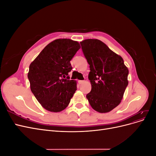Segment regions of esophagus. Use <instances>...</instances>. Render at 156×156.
<instances>
[{
	"mask_svg": "<svg viewBox=\"0 0 156 156\" xmlns=\"http://www.w3.org/2000/svg\"><path fill=\"white\" fill-rule=\"evenodd\" d=\"M84 82V80H81V81H79V84H82V83H83Z\"/></svg>",
	"mask_w": 156,
	"mask_h": 156,
	"instance_id": "obj_1",
	"label": "esophagus"
}]
</instances>
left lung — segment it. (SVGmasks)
I'll list each match as a JSON object with an SVG mask.
<instances>
[{
	"label": "left lung",
	"mask_w": 156,
	"mask_h": 156,
	"mask_svg": "<svg viewBox=\"0 0 156 156\" xmlns=\"http://www.w3.org/2000/svg\"><path fill=\"white\" fill-rule=\"evenodd\" d=\"M90 65L88 79L92 89L87 98L94 110L105 113L120 104L128 84L129 71L124 60L97 39L80 42Z\"/></svg>",
	"instance_id": "left-lung-1"
}]
</instances>
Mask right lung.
I'll use <instances>...</instances> for the list:
<instances>
[{
	"label": "right lung",
	"mask_w": 156,
	"mask_h": 156,
	"mask_svg": "<svg viewBox=\"0 0 156 156\" xmlns=\"http://www.w3.org/2000/svg\"><path fill=\"white\" fill-rule=\"evenodd\" d=\"M81 48L77 41L58 39L51 42L30 64L28 73L30 89L44 108L57 112L66 108L77 90L69 80L70 60Z\"/></svg>",
	"instance_id": "add662e5"
}]
</instances>
